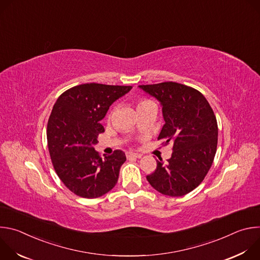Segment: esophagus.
Returning a JSON list of instances; mask_svg holds the SVG:
<instances>
[{
    "mask_svg": "<svg viewBox=\"0 0 260 260\" xmlns=\"http://www.w3.org/2000/svg\"><path fill=\"white\" fill-rule=\"evenodd\" d=\"M142 155L139 153H135V152H127L126 153V157L127 158H140Z\"/></svg>",
    "mask_w": 260,
    "mask_h": 260,
    "instance_id": "obj_1",
    "label": "esophagus"
}]
</instances>
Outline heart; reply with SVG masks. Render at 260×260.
Masks as SVG:
<instances>
[{
    "mask_svg": "<svg viewBox=\"0 0 260 260\" xmlns=\"http://www.w3.org/2000/svg\"><path fill=\"white\" fill-rule=\"evenodd\" d=\"M149 102H150L149 100L142 99V100H140V101L138 102V107H141V106H143V105H145V104H147V103H149Z\"/></svg>",
    "mask_w": 260,
    "mask_h": 260,
    "instance_id": "obj_1",
    "label": "heart"
}]
</instances>
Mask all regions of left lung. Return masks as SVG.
<instances>
[{
	"mask_svg": "<svg viewBox=\"0 0 260 260\" xmlns=\"http://www.w3.org/2000/svg\"><path fill=\"white\" fill-rule=\"evenodd\" d=\"M162 106L166 121L157 140L173 144L168 162L160 158L146 178L158 192L170 197L189 193L203 182L217 150L218 125L207 99L197 89L177 82L140 85Z\"/></svg>",
	"mask_w": 260,
	"mask_h": 260,
	"instance_id": "8db88e82",
	"label": "left lung"
}]
</instances>
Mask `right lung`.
<instances>
[{
  "instance_id": "right-lung-1",
  "label": "right lung",
  "mask_w": 260,
  "mask_h": 260,
  "mask_svg": "<svg viewBox=\"0 0 260 260\" xmlns=\"http://www.w3.org/2000/svg\"><path fill=\"white\" fill-rule=\"evenodd\" d=\"M132 86L85 83L62 92L47 123L52 166L64 186L78 197L95 199L112 189L126 160L121 150L102 158L93 145L105 132L100 123L109 107Z\"/></svg>"
}]
</instances>
